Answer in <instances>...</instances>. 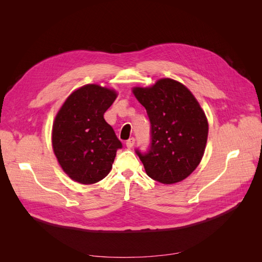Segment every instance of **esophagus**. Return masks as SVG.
I'll return each instance as SVG.
<instances>
[{"label":"esophagus","mask_w":262,"mask_h":262,"mask_svg":"<svg viewBox=\"0 0 262 262\" xmlns=\"http://www.w3.org/2000/svg\"><path fill=\"white\" fill-rule=\"evenodd\" d=\"M134 143H136V139H134V138H130L128 141L125 142V145H126V147L131 148V147H133Z\"/></svg>","instance_id":"obj_1"}]
</instances>
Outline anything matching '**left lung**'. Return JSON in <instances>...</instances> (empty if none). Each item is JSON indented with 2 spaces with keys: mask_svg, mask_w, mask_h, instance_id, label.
<instances>
[{
  "mask_svg": "<svg viewBox=\"0 0 262 262\" xmlns=\"http://www.w3.org/2000/svg\"><path fill=\"white\" fill-rule=\"evenodd\" d=\"M132 93L152 125L148 153L137 150L147 176L164 185L186 179L200 164L208 141L209 123L199 101L184 84L167 77L133 87Z\"/></svg>",
  "mask_w": 262,
  "mask_h": 262,
  "instance_id": "1",
  "label": "left lung"
}]
</instances>
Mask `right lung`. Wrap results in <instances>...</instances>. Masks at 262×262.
Here are the masks:
<instances>
[{
	"label": "right lung",
	"instance_id": "obj_1",
	"mask_svg": "<svg viewBox=\"0 0 262 262\" xmlns=\"http://www.w3.org/2000/svg\"><path fill=\"white\" fill-rule=\"evenodd\" d=\"M117 96L114 89L86 84L71 93L55 115L53 153L62 170L82 185L104 179L122 146L104 118Z\"/></svg>",
	"mask_w": 262,
	"mask_h": 262
}]
</instances>
